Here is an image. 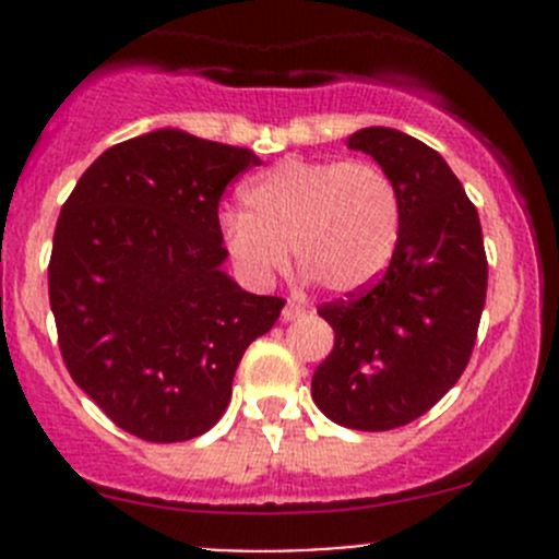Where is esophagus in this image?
Segmentation results:
<instances>
[{
    "label": "esophagus",
    "mask_w": 559,
    "mask_h": 559,
    "mask_svg": "<svg viewBox=\"0 0 559 559\" xmlns=\"http://www.w3.org/2000/svg\"><path fill=\"white\" fill-rule=\"evenodd\" d=\"M306 313V308L300 306V302H295V300H289L284 306V311H281V319L284 321H292V319H300V316Z\"/></svg>",
    "instance_id": "obj_1"
}]
</instances>
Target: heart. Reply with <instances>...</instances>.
Segmentation results:
<instances>
[{"label": "heart", "mask_w": 559, "mask_h": 559, "mask_svg": "<svg viewBox=\"0 0 559 559\" xmlns=\"http://www.w3.org/2000/svg\"><path fill=\"white\" fill-rule=\"evenodd\" d=\"M218 229L248 281L273 278L292 246L308 275L346 295L386 270L403 229V197L376 162L289 156L248 180L243 207H224Z\"/></svg>", "instance_id": "1"}]
</instances>
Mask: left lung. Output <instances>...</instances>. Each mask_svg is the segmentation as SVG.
<instances>
[{
	"label": "left lung",
	"instance_id": "8db88e82",
	"mask_svg": "<svg viewBox=\"0 0 559 559\" xmlns=\"http://www.w3.org/2000/svg\"><path fill=\"white\" fill-rule=\"evenodd\" d=\"M346 145L392 175L403 229L373 284L319 306L335 346L316 368L311 394L335 425L381 432L427 414L471 362L487 251L476 205L438 151L386 127L359 129Z\"/></svg>",
	"mask_w": 559,
	"mask_h": 559
}]
</instances>
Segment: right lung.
Returning a JSON list of instances; mask_svg holds the SVG:
<instances>
[{"mask_svg": "<svg viewBox=\"0 0 559 559\" xmlns=\"http://www.w3.org/2000/svg\"><path fill=\"white\" fill-rule=\"evenodd\" d=\"M259 156L180 129L107 148L56 222L50 311L72 381L123 432L178 443L227 411L243 352L286 300L222 270L218 200Z\"/></svg>", "mask_w": 559, "mask_h": 559, "instance_id": "1", "label": "right lung"}]
</instances>
